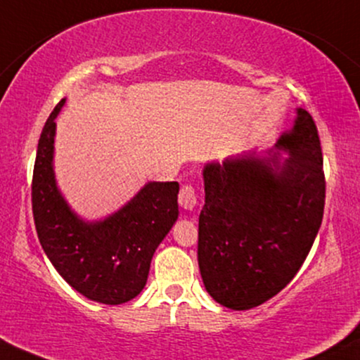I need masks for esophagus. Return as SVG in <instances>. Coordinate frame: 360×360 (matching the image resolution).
I'll use <instances>...</instances> for the list:
<instances>
[{"label":"esophagus","instance_id":"34e87169","mask_svg":"<svg viewBox=\"0 0 360 360\" xmlns=\"http://www.w3.org/2000/svg\"><path fill=\"white\" fill-rule=\"evenodd\" d=\"M179 203L184 210L191 211L196 206V193L195 188L191 185H185L181 186L180 193H179Z\"/></svg>","mask_w":360,"mask_h":360}]
</instances>
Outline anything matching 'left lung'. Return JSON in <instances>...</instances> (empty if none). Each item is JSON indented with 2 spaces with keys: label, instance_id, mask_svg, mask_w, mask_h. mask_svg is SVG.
Listing matches in <instances>:
<instances>
[{
  "label": "left lung",
  "instance_id": "obj_1",
  "mask_svg": "<svg viewBox=\"0 0 360 360\" xmlns=\"http://www.w3.org/2000/svg\"><path fill=\"white\" fill-rule=\"evenodd\" d=\"M203 180L198 265L206 292L236 311L259 307L297 275L323 221L326 184L311 115L297 108L272 149L208 162Z\"/></svg>",
  "mask_w": 360,
  "mask_h": 360
}]
</instances>
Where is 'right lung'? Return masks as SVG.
<instances>
[{
    "mask_svg": "<svg viewBox=\"0 0 360 360\" xmlns=\"http://www.w3.org/2000/svg\"><path fill=\"white\" fill-rule=\"evenodd\" d=\"M53 108L37 146L32 176V213L44 252L62 278L83 297L121 304L146 287L155 249L179 218V181H147L124 206L106 218L86 221L63 198L53 172Z\"/></svg>",
    "mask_w": 360,
    "mask_h": 360,
    "instance_id": "obj_1",
    "label": "right lung"
}]
</instances>
